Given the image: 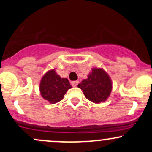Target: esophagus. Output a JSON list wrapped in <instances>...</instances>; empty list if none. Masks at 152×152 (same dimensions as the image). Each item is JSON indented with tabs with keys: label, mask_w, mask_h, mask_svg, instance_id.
<instances>
[{
	"label": "esophagus",
	"mask_w": 152,
	"mask_h": 152,
	"mask_svg": "<svg viewBox=\"0 0 152 152\" xmlns=\"http://www.w3.org/2000/svg\"><path fill=\"white\" fill-rule=\"evenodd\" d=\"M78 84H79L78 81H73V82H71V85L73 87H76L78 85Z\"/></svg>",
	"instance_id": "obj_1"
}]
</instances>
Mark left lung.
<instances>
[{
    "mask_svg": "<svg viewBox=\"0 0 152 152\" xmlns=\"http://www.w3.org/2000/svg\"><path fill=\"white\" fill-rule=\"evenodd\" d=\"M86 99L95 104L104 102L110 96L113 83L108 73L103 68L93 67L84 79L78 85Z\"/></svg>",
    "mask_w": 152,
    "mask_h": 152,
    "instance_id": "obj_1",
    "label": "left lung"
}]
</instances>
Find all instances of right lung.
I'll use <instances>...</instances> for the list:
<instances>
[{
	"instance_id": "1",
	"label": "right lung",
	"mask_w": 152,
	"mask_h": 152,
	"mask_svg": "<svg viewBox=\"0 0 152 152\" xmlns=\"http://www.w3.org/2000/svg\"><path fill=\"white\" fill-rule=\"evenodd\" d=\"M71 87L68 79L61 78L54 69L47 71L39 83L41 96L50 104H56L62 100L66 92Z\"/></svg>"
}]
</instances>
